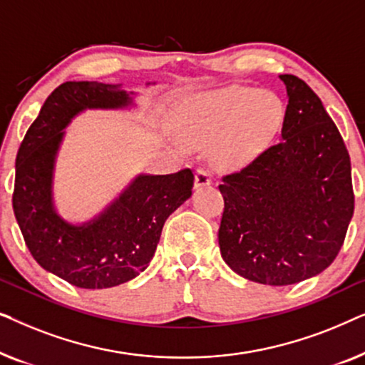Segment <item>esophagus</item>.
<instances>
[{"label": "esophagus", "mask_w": 365, "mask_h": 365, "mask_svg": "<svg viewBox=\"0 0 365 365\" xmlns=\"http://www.w3.org/2000/svg\"><path fill=\"white\" fill-rule=\"evenodd\" d=\"M209 184H212L211 173L206 171V169H197L196 174H194V186L202 187V186H209Z\"/></svg>", "instance_id": "1"}]
</instances>
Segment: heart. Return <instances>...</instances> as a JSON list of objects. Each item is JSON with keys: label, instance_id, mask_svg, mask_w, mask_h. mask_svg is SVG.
I'll return each mask as SVG.
<instances>
[{"label": "heart", "instance_id": "obj_1", "mask_svg": "<svg viewBox=\"0 0 365 365\" xmlns=\"http://www.w3.org/2000/svg\"><path fill=\"white\" fill-rule=\"evenodd\" d=\"M282 119L279 99L254 88L229 86L189 98L179 109L182 136L192 146H211L222 168L251 163L276 136Z\"/></svg>", "mask_w": 365, "mask_h": 365}]
</instances>
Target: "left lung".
<instances>
[{
	"label": "left lung",
	"instance_id": "obj_1",
	"mask_svg": "<svg viewBox=\"0 0 365 365\" xmlns=\"http://www.w3.org/2000/svg\"><path fill=\"white\" fill-rule=\"evenodd\" d=\"M279 78L289 99L281 141L219 184L224 262L269 286L306 281L331 266L354 214L351 158L341 133L302 79Z\"/></svg>",
	"mask_w": 365,
	"mask_h": 365
}]
</instances>
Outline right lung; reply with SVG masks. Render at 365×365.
Masks as SVG:
<instances>
[{"instance_id":"1","label":"right lung","mask_w":365,"mask_h":365,"mask_svg":"<svg viewBox=\"0 0 365 365\" xmlns=\"http://www.w3.org/2000/svg\"><path fill=\"white\" fill-rule=\"evenodd\" d=\"M151 84V83H148ZM123 84L68 81L44 101L16 156L13 211L24 242L44 271L83 289H108L131 281L149 266L166 219L191 197V169L138 174L98 216L83 224L54 206V164L68 124L86 109L134 106Z\"/></svg>"}]
</instances>
